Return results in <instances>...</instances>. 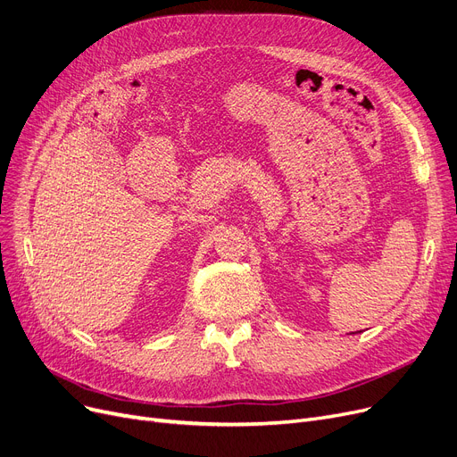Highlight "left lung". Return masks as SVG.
<instances>
[{
  "label": "left lung",
  "instance_id": "obj_1",
  "mask_svg": "<svg viewBox=\"0 0 457 457\" xmlns=\"http://www.w3.org/2000/svg\"><path fill=\"white\" fill-rule=\"evenodd\" d=\"M359 333H361V331H359Z\"/></svg>",
  "mask_w": 457,
  "mask_h": 457
}]
</instances>
